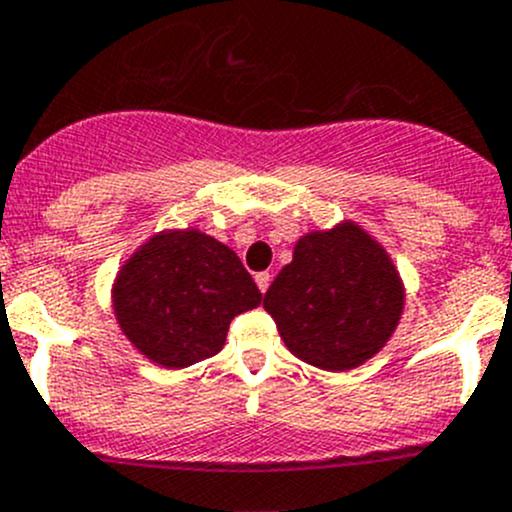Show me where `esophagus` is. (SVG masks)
<instances>
[{"label": "esophagus", "instance_id": "34e87169", "mask_svg": "<svg viewBox=\"0 0 512 512\" xmlns=\"http://www.w3.org/2000/svg\"><path fill=\"white\" fill-rule=\"evenodd\" d=\"M255 282H257V287H260L262 295H265L267 287H270V282H272V275H270V272H257Z\"/></svg>", "mask_w": 512, "mask_h": 512}]
</instances>
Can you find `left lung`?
<instances>
[{"label":"left lung","mask_w":512,"mask_h":512,"mask_svg":"<svg viewBox=\"0 0 512 512\" xmlns=\"http://www.w3.org/2000/svg\"><path fill=\"white\" fill-rule=\"evenodd\" d=\"M403 305L393 260L352 222L302 237L265 295L287 350L332 372L370 360L395 332Z\"/></svg>","instance_id":"left-lung-1"}]
</instances>
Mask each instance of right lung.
<instances>
[{
	"label": "right lung",
	"instance_id": "right-lung-1",
	"mask_svg": "<svg viewBox=\"0 0 512 512\" xmlns=\"http://www.w3.org/2000/svg\"><path fill=\"white\" fill-rule=\"evenodd\" d=\"M112 302L127 340L177 370L217 355L232 317L260 305L262 292L230 247L197 230H170L127 260Z\"/></svg>",
	"mask_w": 512,
	"mask_h": 512
}]
</instances>
